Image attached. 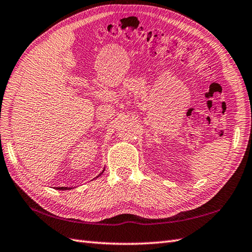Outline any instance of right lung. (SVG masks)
<instances>
[{"instance_id": "1", "label": "right lung", "mask_w": 252, "mask_h": 252, "mask_svg": "<svg viewBox=\"0 0 252 252\" xmlns=\"http://www.w3.org/2000/svg\"><path fill=\"white\" fill-rule=\"evenodd\" d=\"M104 171V168H103V170L101 171V173ZM101 173H99V175L96 177V178H98V177H100V176H101ZM96 178H94V179H96ZM72 188H68V187H58V188H56V189H61V191H63V189H71Z\"/></svg>"}]
</instances>
